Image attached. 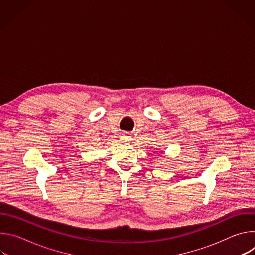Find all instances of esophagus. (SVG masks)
<instances>
[{
    "label": "esophagus",
    "instance_id": "esophagus-1",
    "mask_svg": "<svg viewBox=\"0 0 255 255\" xmlns=\"http://www.w3.org/2000/svg\"><path fill=\"white\" fill-rule=\"evenodd\" d=\"M121 141H122L123 143H128V142L131 141V137H130L128 134H123V135L121 136Z\"/></svg>",
    "mask_w": 255,
    "mask_h": 255
}]
</instances>
